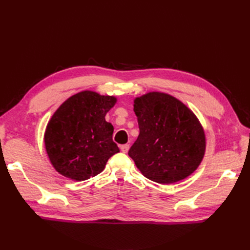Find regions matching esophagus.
<instances>
[{
    "label": "esophagus",
    "mask_w": 250,
    "mask_h": 250,
    "mask_svg": "<svg viewBox=\"0 0 250 250\" xmlns=\"http://www.w3.org/2000/svg\"><path fill=\"white\" fill-rule=\"evenodd\" d=\"M121 150L123 153H127L128 150H129V145L128 144H125V145H122L121 146Z\"/></svg>",
    "instance_id": "obj_1"
}]
</instances>
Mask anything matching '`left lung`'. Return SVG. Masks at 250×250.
<instances>
[{"label": "left lung", "instance_id": "left-lung-1", "mask_svg": "<svg viewBox=\"0 0 250 250\" xmlns=\"http://www.w3.org/2000/svg\"><path fill=\"white\" fill-rule=\"evenodd\" d=\"M140 134L128 151L142 174L169 185L193 173L204 158L206 135L199 118L177 98L149 92L134 100Z\"/></svg>", "mask_w": 250, "mask_h": 250}]
</instances>
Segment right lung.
<instances>
[{"mask_svg": "<svg viewBox=\"0 0 250 250\" xmlns=\"http://www.w3.org/2000/svg\"><path fill=\"white\" fill-rule=\"evenodd\" d=\"M115 103L114 96L85 90L56 110L46 125L44 145L51 165L60 174L77 181L94 177L120 152L112 141L113 126L105 121Z\"/></svg>", "mask_w": 250, "mask_h": 250, "instance_id": "obj_1", "label": "right lung"}]
</instances>
